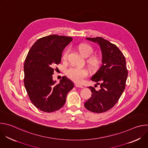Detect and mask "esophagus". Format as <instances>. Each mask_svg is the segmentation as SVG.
I'll return each mask as SVG.
<instances>
[{
    "instance_id": "esophagus-1",
    "label": "esophagus",
    "mask_w": 148,
    "mask_h": 148,
    "mask_svg": "<svg viewBox=\"0 0 148 148\" xmlns=\"http://www.w3.org/2000/svg\"><path fill=\"white\" fill-rule=\"evenodd\" d=\"M75 86L76 87H78V88H82L84 87L82 86V85H81V84H78V83H75Z\"/></svg>"
}]
</instances>
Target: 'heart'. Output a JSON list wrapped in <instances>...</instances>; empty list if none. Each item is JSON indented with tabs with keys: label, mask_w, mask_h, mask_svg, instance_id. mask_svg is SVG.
<instances>
[{
	"label": "heart",
	"mask_w": 148,
	"mask_h": 148,
	"mask_svg": "<svg viewBox=\"0 0 148 148\" xmlns=\"http://www.w3.org/2000/svg\"><path fill=\"white\" fill-rule=\"evenodd\" d=\"M78 50L80 53L85 57L90 56L94 52V49L90 45L82 43L78 46ZM69 53V49L66 48L62 53V58L63 60H66ZM88 66L91 69L95 70L100 66L101 59L97 56H93L89 58L87 61ZM88 72L87 70L83 67H70L66 70V75L71 80L74 82H80L84 78L88 75Z\"/></svg>",
	"instance_id": "1"
}]
</instances>
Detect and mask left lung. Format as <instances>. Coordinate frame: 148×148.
Returning a JSON list of instances; mask_svg holds the SVG:
<instances>
[{"mask_svg": "<svg viewBox=\"0 0 148 148\" xmlns=\"http://www.w3.org/2000/svg\"><path fill=\"white\" fill-rule=\"evenodd\" d=\"M87 39L99 44L102 64L91 78L97 83L95 87L98 85L101 88L96 90L89 87L92 94L84 106L91 112L102 113L114 107L125 90L128 77L125 57L116 45L107 40L100 37Z\"/></svg>", "mask_w": 148, "mask_h": 148, "instance_id": "8db88e82", "label": "left lung"}]
</instances>
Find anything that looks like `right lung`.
<instances>
[{"instance_id":"1","label":"right lung","mask_w":148,"mask_h":148,"mask_svg":"<svg viewBox=\"0 0 148 148\" xmlns=\"http://www.w3.org/2000/svg\"><path fill=\"white\" fill-rule=\"evenodd\" d=\"M72 37L50 35L38 39L30 48L24 64L25 86L34 106L41 111L53 112L62 108L67 95L74 87L66 76L55 84L54 67L61 62L63 50Z\"/></svg>"}]
</instances>
